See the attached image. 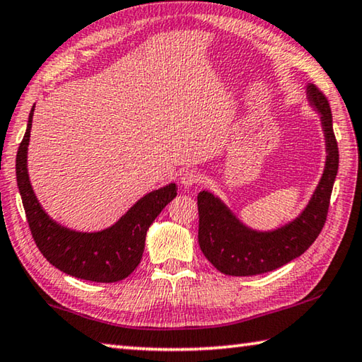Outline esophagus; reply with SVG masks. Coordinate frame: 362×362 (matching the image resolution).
I'll list each match as a JSON object with an SVG mask.
<instances>
[{"label":"esophagus","mask_w":362,"mask_h":362,"mask_svg":"<svg viewBox=\"0 0 362 362\" xmlns=\"http://www.w3.org/2000/svg\"><path fill=\"white\" fill-rule=\"evenodd\" d=\"M199 180H201V174L198 173V170H193V169L183 170L182 175H180V182H182L183 187H193Z\"/></svg>","instance_id":"obj_1"}]
</instances>
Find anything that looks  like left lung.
<instances>
[{
    "label": "left lung",
    "instance_id": "8db88e82",
    "mask_svg": "<svg viewBox=\"0 0 362 362\" xmlns=\"http://www.w3.org/2000/svg\"><path fill=\"white\" fill-rule=\"evenodd\" d=\"M307 96L321 115L327 155L323 177L298 218L275 231L259 233L242 225L212 193L198 194L199 247L221 274L247 277L279 269L304 253L325 226L339 169V147L332 129L331 107L323 91L310 83Z\"/></svg>",
    "mask_w": 362,
    "mask_h": 362
}]
</instances>
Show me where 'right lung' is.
I'll list each match as a JSON object with an SVG mask.
<instances>
[{"instance_id":"obj_1","label":"right lung","mask_w":362,"mask_h":362,"mask_svg":"<svg viewBox=\"0 0 362 362\" xmlns=\"http://www.w3.org/2000/svg\"><path fill=\"white\" fill-rule=\"evenodd\" d=\"M33 112L35 106L31 107L28 127L17 152L16 174L26 220L39 252L52 266L72 277L98 284L127 279L141 262L147 229L177 196L175 183L146 194L115 225L103 231L77 233L58 225L39 204L26 169Z\"/></svg>"}]
</instances>
